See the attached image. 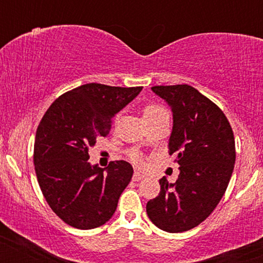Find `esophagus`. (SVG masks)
<instances>
[{"label":"esophagus","mask_w":263,"mask_h":263,"mask_svg":"<svg viewBox=\"0 0 263 263\" xmlns=\"http://www.w3.org/2000/svg\"><path fill=\"white\" fill-rule=\"evenodd\" d=\"M144 174L141 173V172H135L134 173V177H132V179H134L135 182H139V181H141L142 178H144Z\"/></svg>","instance_id":"34e87169"}]
</instances>
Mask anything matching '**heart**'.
I'll return each instance as SVG.
<instances>
[{"instance_id":"obj_1","label":"heart","mask_w":263,"mask_h":263,"mask_svg":"<svg viewBox=\"0 0 263 263\" xmlns=\"http://www.w3.org/2000/svg\"><path fill=\"white\" fill-rule=\"evenodd\" d=\"M164 112H166V110L164 109L163 107H160V105L147 104V105H145L144 109H142V116H144L145 121H147V119L154 118V117L161 115V113H164ZM128 158L131 159L134 163H136V164L141 163V156H140V154L137 153V151H129Z\"/></svg>"}]
</instances>
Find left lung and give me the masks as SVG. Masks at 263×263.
Masks as SVG:
<instances>
[{"instance_id":"obj_1","label":"left lung","mask_w":263,"mask_h":263,"mask_svg":"<svg viewBox=\"0 0 263 263\" xmlns=\"http://www.w3.org/2000/svg\"><path fill=\"white\" fill-rule=\"evenodd\" d=\"M173 112L169 153L176 154V183L159 181L160 193L147 202V216L159 229L182 233L215 210L227 191L235 163L232 126L222 110L187 84L153 86Z\"/></svg>"}]
</instances>
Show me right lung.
Listing matches in <instances>:
<instances>
[{
    "mask_svg": "<svg viewBox=\"0 0 263 263\" xmlns=\"http://www.w3.org/2000/svg\"><path fill=\"white\" fill-rule=\"evenodd\" d=\"M142 86L85 84L58 97L44 113L34 142V165L44 198L53 213L78 229H94L115 214L119 196L134 174L131 164L89 163L97 139L107 137L116 113Z\"/></svg>",
    "mask_w": 263,
    "mask_h": 263,
    "instance_id": "obj_1",
    "label": "right lung"
}]
</instances>
